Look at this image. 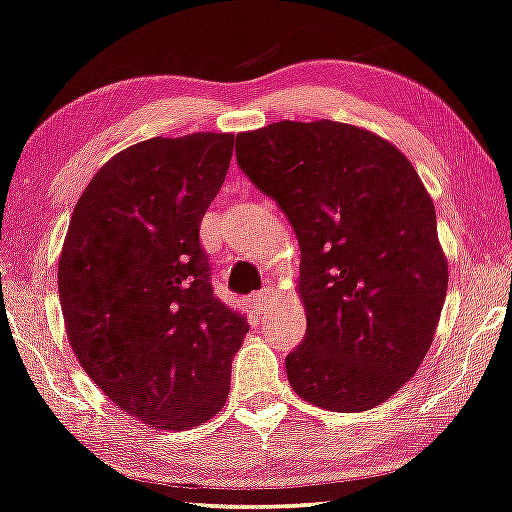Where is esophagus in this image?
I'll return each instance as SVG.
<instances>
[{
    "label": "esophagus",
    "mask_w": 512,
    "mask_h": 512,
    "mask_svg": "<svg viewBox=\"0 0 512 512\" xmlns=\"http://www.w3.org/2000/svg\"><path fill=\"white\" fill-rule=\"evenodd\" d=\"M273 301H275V289L273 287H263L261 292L254 294V299H251V306H254L258 313H263V311H268L270 306H273Z\"/></svg>",
    "instance_id": "obj_1"
}]
</instances>
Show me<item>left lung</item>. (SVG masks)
<instances>
[{
    "label": "left lung",
    "mask_w": 512,
    "mask_h": 512,
    "mask_svg": "<svg viewBox=\"0 0 512 512\" xmlns=\"http://www.w3.org/2000/svg\"><path fill=\"white\" fill-rule=\"evenodd\" d=\"M237 166L299 239L306 337L285 361L289 384L334 413L380 406L420 368L449 287L418 173L394 144L337 121L242 132Z\"/></svg>",
    "instance_id": "1"
}]
</instances>
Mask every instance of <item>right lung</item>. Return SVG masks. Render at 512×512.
I'll list each match as a JSON object with an SVG mask.
<instances>
[{
  "label": "right lung",
  "instance_id": "obj_1",
  "mask_svg": "<svg viewBox=\"0 0 512 512\" xmlns=\"http://www.w3.org/2000/svg\"><path fill=\"white\" fill-rule=\"evenodd\" d=\"M235 135L151 137L123 149L80 194L59 258V299L82 370L156 430H189L225 406L249 332L216 299L199 242Z\"/></svg>",
  "mask_w": 512,
  "mask_h": 512
}]
</instances>
